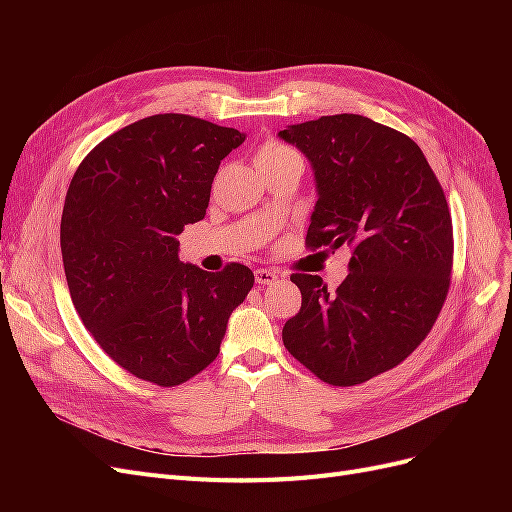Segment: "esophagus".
Here are the masks:
<instances>
[{
  "label": "esophagus",
  "mask_w": 512,
  "mask_h": 512,
  "mask_svg": "<svg viewBox=\"0 0 512 512\" xmlns=\"http://www.w3.org/2000/svg\"><path fill=\"white\" fill-rule=\"evenodd\" d=\"M254 277H256V284H258V286H269V284L280 280V275H277V273L271 271V269H256V271H254Z\"/></svg>",
  "instance_id": "34e87169"
}]
</instances>
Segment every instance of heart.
Instances as JSON below:
<instances>
[{"instance_id":"1","label":"heart","mask_w":512,"mask_h":512,"mask_svg":"<svg viewBox=\"0 0 512 512\" xmlns=\"http://www.w3.org/2000/svg\"><path fill=\"white\" fill-rule=\"evenodd\" d=\"M297 153H294L290 147L277 143V141H267L262 143L256 151V166H265V164H275V162H282L288 158H294Z\"/></svg>"}]
</instances>
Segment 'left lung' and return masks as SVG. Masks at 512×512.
<instances>
[{
  "label": "left lung",
  "mask_w": 512,
  "mask_h": 512,
  "mask_svg": "<svg viewBox=\"0 0 512 512\" xmlns=\"http://www.w3.org/2000/svg\"><path fill=\"white\" fill-rule=\"evenodd\" d=\"M277 136L314 170L307 245L352 247L335 292L318 275H290L303 303L284 324V346L322 382L361 384L412 354L444 305L453 224L442 185L412 138L363 115L294 123Z\"/></svg>",
  "instance_id": "8db88e82"
}]
</instances>
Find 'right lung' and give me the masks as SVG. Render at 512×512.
<instances>
[{"label": "right lung", "mask_w": 512, "mask_h": 512, "mask_svg": "<svg viewBox=\"0 0 512 512\" xmlns=\"http://www.w3.org/2000/svg\"><path fill=\"white\" fill-rule=\"evenodd\" d=\"M243 141L205 119L153 115L104 138L70 181L59 237L72 303L136 378L177 386L203 371L254 286L239 262L220 273L181 262L177 241L205 218L220 162Z\"/></svg>", "instance_id": "add662e5"}]
</instances>
